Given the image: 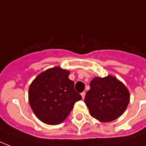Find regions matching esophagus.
Returning <instances> with one entry per match:
<instances>
[{"label":"esophagus","mask_w":146,"mask_h":146,"mask_svg":"<svg viewBox=\"0 0 146 146\" xmlns=\"http://www.w3.org/2000/svg\"><path fill=\"white\" fill-rule=\"evenodd\" d=\"M81 96H82V99H84L85 96H86V92H82V93H81Z\"/></svg>","instance_id":"obj_1"}]
</instances>
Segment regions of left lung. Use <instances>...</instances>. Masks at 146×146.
Returning <instances> with one entry per match:
<instances>
[{
	"mask_svg": "<svg viewBox=\"0 0 146 146\" xmlns=\"http://www.w3.org/2000/svg\"><path fill=\"white\" fill-rule=\"evenodd\" d=\"M127 87L112 76L95 77L90 82V89L84 102L94 118L102 122H110L124 113L129 102Z\"/></svg>",
	"mask_w": 146,
	"mask_h": 146,
	"instance_id": "obj_1",
	"label": "left lung"
}]
</instances>
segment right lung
Returning a JSON list of instances; mask_svg holds the SVG:
<instances>
[{
  "mask_svg": "<svg viewBox=\"0 0 146 146\" xmlns=\"http://www.w3.org/2000/svg\"><path fill=\"white\" fill-rule=\"evenodd\" d=\"M69 74L70 71L55 66L40 73L31 83L29 102L42 122L60 124L68 117L76 102L82 99Z\"/></svg>",
  "mask_w": 146,
  "mask_h": 146,
  "instance_id": "add662e5",
  "label": "right lung"
}]
</instances>
